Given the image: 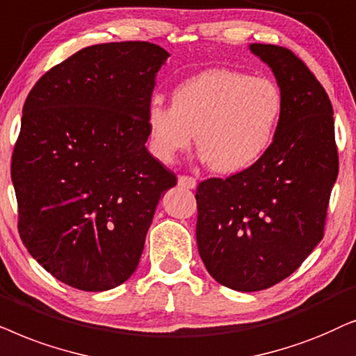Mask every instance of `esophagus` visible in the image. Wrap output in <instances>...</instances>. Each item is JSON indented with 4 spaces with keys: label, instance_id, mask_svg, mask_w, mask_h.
Segmentation results:
<instances>
[{
    "label": "esophagus",
    "instance_id": "34e87169",
    "mask_svg": "<svg viewBox=\"0 0 356 356\" xmlns=\"http://www.w3.org/2000/svg\"><path fill=\"white\" fill-rule=\"evenodd\" d=\"M179 186L184 188H195L197 179L192 177V175H179Z\"/></svg>",
    "mask_w": 356,
    "mask_h": 356
}]
</instances>
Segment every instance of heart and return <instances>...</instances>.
Segmentation results:
<instances>
[{
    "mask_svg": "<svg viewBox=\"0 0 356 356\" xmlns=\"http://www.w3.org/2000/svg\"><path fill=\"white\" fill-rule=\"evenodd\" d=\"M282 113L283 94L272 79L210 68L179 84L172 106L159 99L149 104L148 146L161 163H174L197 131L198 149L213 170L243 172L270 149Z\"/></svg>",
    "mask_w": 356,
    "mask_h": 356,
    "instance_id": "heart-1",
    "label": "heart"
}]
</instances>
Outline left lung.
Instances as JSON below:
<instances>
[{
    "label": "left lung",
    "mask_w": 356,
    "mask_h": 356,
    "mask_svg": "<svg viewBox=\"0 0 356 356\" xmlns=\"http://www.w3.org/2000/svg\"><path fill=\"white\" fill-rule=\"evenodd\" d=\"M283 94L277 135L252 168L198 184L197 245L208 273L236 291H260L295 272L324 238L339 174L334 108L290 49L252 44Z\"/></svg>",
    "instance_id": "8db88e82"
}]
</instances>
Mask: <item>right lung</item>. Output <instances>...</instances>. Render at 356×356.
I'll list each match as a JSON object with an SVG mask.
<instances>
[{
	"instance_id": "right-lung-1",
	"label": "right lung",
	"mask_w": 356,
	"mask_h": 356,
	"mask_svg": "<svg viewBox=\"0 0 356 356\" xmlns=\"http://www.w3.org/2000/svg\"><path fill=\"white\" fill-rule=\"evenodd\" d=\"M168 56L149 42L86 47L26 99L11 159L17 229L65 285L106 291L129 280L161 195L177 184L145 146L154 76Z\"/></svg>"
}]
</instances>
